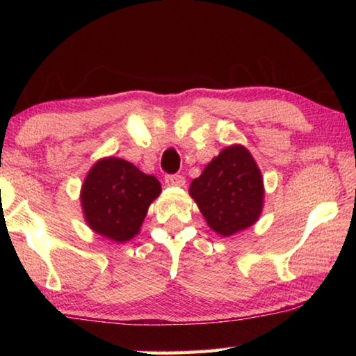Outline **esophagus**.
<instances>
[{"label": "esophagus", "mask_w": 356, "mask_h": 356, "mask_svg": "<svg viewBox=\"0 0 356 356\" xmlns=\"http://www.w3.org/2000/svg\"><path fill=\"white\" fill-rule=\"evenodd\" d=\"M165 184L170 186H184L185 177L180 176V174H168V176H165Z\"/></svg>", "instance_id": "34e87169"}]
</instances>
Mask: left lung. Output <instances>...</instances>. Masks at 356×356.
I'll return each instance as SVG.
<instances>
[{"mask_svg": "<svg viewBox=\"0 0 356 356\" xmlns=\"http://www.w3.org/2000/svg\"><path fill=\"white\" fill-rule=\"evenodd\" d=\"M190 196L210 229L222 237L250 227L264 206V180L250 150L234 144L204 168L190 185Z\"/></svg>", "mask_w": 356, "mask_h": 356, "instance_id": "left-lung-1", "label": "left lung"}]
</instances>
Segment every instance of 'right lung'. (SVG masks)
Returning <instances> with one entry per match:
<instances>
[{"label": "right lung", "mask_w": 356, "mask_h": 356, "mask_svg": "<svg viewBox=\"0 0 356 356\" xmlns=\"http://www.w3.org/2000/svg\"><path fill=\"white\" fill-rule=\"evenodd\" d=\"M161 185L130 161L106 156L88 172L81 186V207L88 226L114 242L134 238L159 197Z\"/></svg>", "instance_id": "1"}]
</instances>
